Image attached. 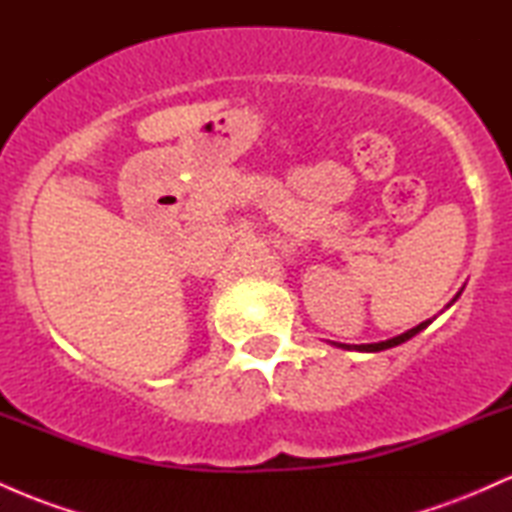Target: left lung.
I'll return each instance as SVG.
<instances>
[{
  "label": "left lung",
  "instance_id": "8db88e82",
  "mask_svg": "<svg viewBox=\"0 0 512 512\" xmlns=\"http://www.w3.org/2000/svg\"><path fill=\"white\" fill-rule=\"evenodd\" d=\"M428 325H431V320L421 322V325L411 327V330H407L404 334H399V337L387 339V342H378V344H337V346H342V349H349V351H370V354H373V351H385V349H392V346L407 342V339L414 337V334H419L421 330H426Z\"/></svg>",
  "mask_w": 512,
  "mask_h": 512
}]
</instances>
